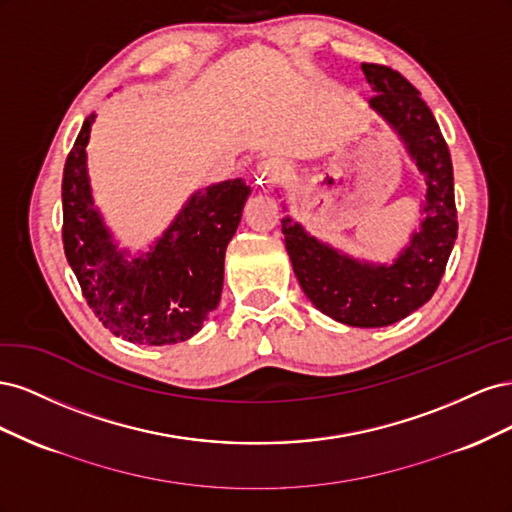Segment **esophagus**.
Listing matches in <instances>:
<instances>
[{
    "instance_id": "obj_1",
    "label": "esophagus",
    "mask_w": 512,
    "mask_h": 512,
    "mask_svg": "<svg viewBox=\"0 0 512 512\" xmlns=\"http://www.w3.org/2000/svg\"><path fill=\"white\" fill-rule=\"evenodd\" d=\"M288 177V170L282 162L277 160H265L258 166V179L260 183H275Z\"/></svg>"
}]
</instances>
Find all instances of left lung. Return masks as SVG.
<instances>
[{
  "mask_svg": "<svg viewBox=\"0 0 512 512\" xmlns=\"http://www.w3.org/2000/svg\"><path fill=\"white\" fill-rule=\"evenodd\" d=\"M361 70L376 94L369 108L397 132L425 177L421 224L391 265L339 252L290 215L282 232L294 275L316 309L348 327L376 329L410 316L436 292L457 239V209L451 153L421 94L391 68L363 64Z\"/></svg>",
  "mask_w": 512,
  "mask_h": 512,
  "instance_id": "8db88e82",
  "label": "left lung"
}]
</instances>
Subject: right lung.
Wrapping results in <instances>:
<instances>
[{
  "label": "right lung",
  "instance_id": "1",
  "mask_svg": "<svg viewBox=\"0 0 512 512\" xmlns=\"http://www.w3.org/2000/svg\"><path fill=\"white\" fill-rule=\"evenodd\" d=\"M96 115L76 136L61 181L64 250L87 305L113 335L141 346H168L203 329L220 303L226 247L250 196L243 179L198 190L149 250H119L91 196L87 143Z\"/></svg>",
  "mask_w": 512,
  "mask_h": 512
}]
</instances>
